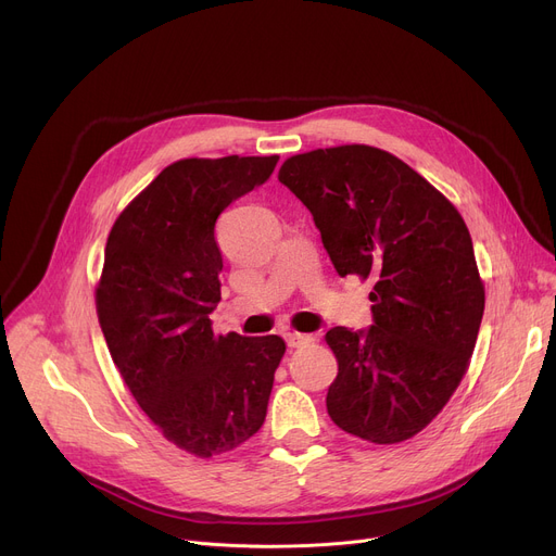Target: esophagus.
<instances>
[{
  "mask_svg": "<svg viewBox=\"0 0 556 556\" xmlns=\"http://www.w3.org/2000/svg\"><path fill=\"white\" fill-rule=\"evenodd\" d=\"M283 338H286V344H288L290 349H300V346L313 342L311 336H304V332H298V330H288Z\"/></svg>",
  "mask_w": 556,
  "mask_h": 556,
  "instance_id": "esophagus-1",
  "label": "esophagus"
}]
</instances>
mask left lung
I'll use <instances>...</instances> for the list:
<instances>
[{"mask_svg": "<svg viewBox=\"0 0 556 556\" xmlns=\"http://www.w3.org/2000/svg\"><path fill=\"white\" fill-rule=\"evenodd\" d=\"M279 180L313 214L340 277L374 279V326H336L330 420L376 445L420 433L467 374L485 311L469 230L397 156L340 144L290 156Z\"/></svg>", "mask_w": 556, "mask_h": 556, "instance_id": "8db88e82", "label": "left lung"}]
</instances>
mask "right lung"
Here are the masks:
<instances>
[{"label":"right lung","mask_w":556,"mask_h":556,"mask_svg":"<svg viewBox=\"0 0 556 556\" xmlns=\"http://www.w3.org/2000/svg\"><path fill=\"white\" fill-rule=\"evenodd\" d=\"M279 156L182 159L121 212L96 286L104 340L134 400L161 433L199 458L262 429L279 336H214L224 256L218 214L270 178Z\"/></svg>","instance_id":"add662e5"}]
</instances>
